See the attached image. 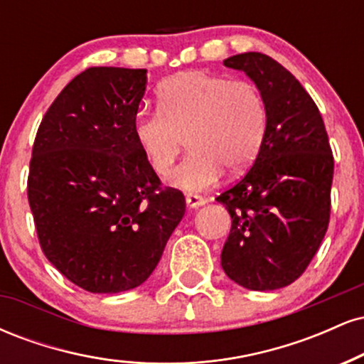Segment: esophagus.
I'll list each match as a JSON object with an SVG mask.
<instances>
[{
	"instance_id": "1",
	"label": "esophagus",
	"mask_w": 364,
	"mask_h": 364,
	"mask_svg": "<svg viewBox=\"0 0 364 364\" xmlns=\"http://www.w3.org/2000/svg\"><path fill=\"white\" fill-rule=\"evenodd\" d=\"M207 200L203 198V196H200V195H196V193H188L186 195V205L190 207V208H196V207H200V205H203V203H205Z\"/></svg>"
}]
</instances>
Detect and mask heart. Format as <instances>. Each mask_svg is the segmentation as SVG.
<instances>
[{"mask_svg": "<svg viewBox=\"0 0 364 364\" xmlns=\"http://www.w3.org/2000/svg\"><path fill=\"white\" fill-rule=\"evenodd\" d=\"M159 111H140L133 139L150 169L164 178L185 147L191 150L173 183L200 191L224 169L243 173L253 164L269 128V107L252 82L203 70L174 75L159 89Z\"/></svg>", "mask_w": 364, "mask_h": 364, "instance_id": "1", "label": "heart"}]
</instances>
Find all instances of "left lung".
I'll list each match as a JSON object with an SVG mask.
<instances>
[{"label":"left lung","instance_id":"left-lung-1","mask_svg":"<svg viewBox=\"0 0 364 364\" xmlns=\"http://www.w3.org/2000/svg\"><path fill=\"white\" fill-rule=\"evenodd\" d=\"M262 90L269 128L252 169L217 196L231 215L220 265L252 291L289 286L327 232L333 156L323 119L294 75L262 53L224 60Z\"/></svg>","mask_w":364,"mask_h":364}]
</instances>
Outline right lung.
Wrapping results in <instances>:
<instances>
[{
  "mask_svg": "<svg viewBox=\"0 0 364 364\" xmlns=\"http://www.w3.org/2000/svg\"><path fill=\"white\" fill-rule=\"evenodd\" d=\"M147 70L92 66L60 92L32 147L27 196L39 245L68 281L99 294L149 279L185 215L133 139Z\"/></svg>",
  "mask_w": 364,
  "mask_h": 364,
  "instance_id": "1",
  "label": "right lung"
}]
</instances>
